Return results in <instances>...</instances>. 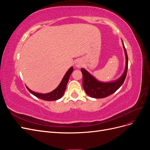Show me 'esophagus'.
I'll list each match as a JSON object with an SVG mask.
<instances>
[{"label": "esophagus", "instance_id": "34e87169", "mask_svg": "<svg viewBox=\"0 0 150 150\" xmlns=\"http://www.w3.org/2000/svg\"><path fill=\"white\" fill-rule=\"evenodd\" d=\"M75 66L77 67H81L83 66V62L81 61V60L80 59H78L76 60V62H75Z\"/></svg>", "mask_w": 150, "mask_h": 150}]
</instances>
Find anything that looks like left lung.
Returning <instances> with one entry per match:
<instances>
[{
    "label": "left lung",
    "instance_id": "obj_1",
    "mask_svg": "<svg viewBox=\"0 0 150 150\" xmlns=\"http://www.w3.org/2000/svg\"><path fill=\"white\" fill-rule=\"evenodd\" d=\"M122 42L126 57V66L124 72L120 78L111 82H101L96 79L84 68H81V70L83 74V86L85 92L89 96L93 98H106L116 92L123 84L128 71V59L122 40Z\"/></svg>",
    "mask_w": 150,
    "mask_h": 150
}]
</instances>
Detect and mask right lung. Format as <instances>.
I'll return each instance as SVG.
<instances>
[{"mask_svg":"<svg viewBox=\"0 0 150 150\" xmlns=\"http://www.w3.org/2000/svg\"><path fill=\"white\" fill-rule=\"evenodd\" d=\"M73 67H71L69 70H68L66 73L65 74L64 76L63 77V78L61 81V82L60 83L59 85L57 87L54 89L52 91L48 93H46V94H42V93H35L33 91L30 90L28 87L26 88H28V89L29 90V91L33 94L34 96H36L37 98L43 99V100L45 101H56L57 100V99H60L62 97L63 94H64L66 89V86H67V84L68 81H69L70 75L71 74L72 72L73 71Z\"/></svg>","mask_w":150,"mask_h":150,"instance_id":"obj_1","label":"right lung"}]
</instances>
